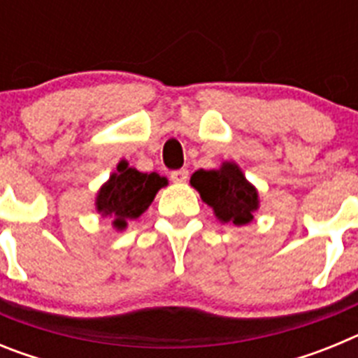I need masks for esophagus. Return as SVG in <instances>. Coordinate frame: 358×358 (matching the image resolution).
I'll use <instances>...</instances> for the list:
<instances>
[{"instance_id": "1", "label": "esophagus", "mask_w": 358, "mask_h": 358, "mask_svg": "<svg viewBox=\"0 0 358 358\" xmlns=\"http://www.w3.org/2000/svg\"><path fill=\"white\" fill-rule=\"evenodd\" d=\"M170 177H172L173 182H186L188 181L189 172L188 169H179V170H173V172L170 173Z\"/></svg>"}]
</instances>
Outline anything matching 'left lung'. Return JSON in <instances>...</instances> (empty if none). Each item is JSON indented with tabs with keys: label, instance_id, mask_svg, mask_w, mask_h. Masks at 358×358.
Segmentation results:
<instances>
[{
	"label": "left lung",
	"instance_id": "obj_1",
	"mask_svg": "<svg viewBox=\"0 0 358 358\" xmlns=\"http://www.w3.org/2000/svg\"><path fill=\"white\" fill-rule=\"evenodd\" d=\"M189 182L199 189L202 201L213 208L222 222L243 226L258 208L256 189L233 163H226L220 170H197Z\"/></svg>",
	"mask_w": 358,
	"mask_h": 358
}]
</instances>
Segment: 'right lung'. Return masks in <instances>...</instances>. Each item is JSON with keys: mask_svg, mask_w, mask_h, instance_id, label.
Segmentation results:
<instances>
[{"mask_svg": "<svg viewBox=\"0 0 358 358\" xmlns=\"http://www.w3.org/2000/svg\"><path fill=\"white\" fill-rule=\"evenodd\" d=\"M164 185L166 179L159 173H141L122 161L118 172L110 176L109 182L98 194V211L115 217V226L123 229L127 220L138 218L150 206L157 189Z\"/></svg>", "mask_w": 358, "mask_h": 358, "instance_id": "right-lung-1", "label": "right lung"}]
</instances>
